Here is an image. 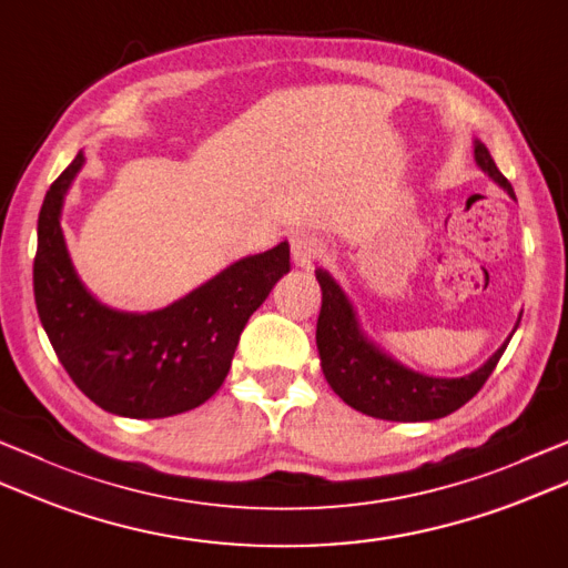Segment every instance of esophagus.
I'll return each instance as SVG.
<instances>
[{
    "label": "esophagus",
    "mask_w": 568,
    "mask_h": 568,
    "mask_svg": "<svg viewBox=\"0 0 568 568\" xmlns=\"http://www.w3.org/2000/svg\"><path fill=\"white\" fill-rule=\"evenodd\" d=\"M291 246H293V261L297 268H310L313 265L322 251H325V243H322L317 236H310V233H295L291 239Z\"/></svg>",
    "instance_id": "34e87169"
}]
</instances>
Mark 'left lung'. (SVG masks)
<instances>
[{
    "instance_id": "left-lung-1",
    "label": "left lung",
    "mask_w": 568,
    "mask_h": 568,
    "mask_svg": "<svg viewBox=\"0 0 568 568\" xmlns=\"http://www.w3.org/2000/svg\"><path fill=\"white\" fill-rule=\"evenodd\" d=\"M475 162L490 180L515 199V189L507 176L497 170L493 154L480 140L473 144ZM322 287V310L317 317V352L322 374L344 404L362 414L384 420H433L443 418L465 406L480 392L487 376L493 374L509 339H505L480 369L465 376H430L394 359L382 344H376L359 325L347 293L325 268H317Z\"/></svg>"
}]
</instances>
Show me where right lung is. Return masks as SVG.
Wrapping results in <instances>:
<instances>
[{
  "instance_id": "right-lung-1",
  "label": "right lung",
  "mask_w": 568,
  "mask_h": 568,
  "mask_svg": "<svg viewBox=\"0 0 568 568\" xmlns=\"http://www.w3.org/2000/svg\"><path fill=\"white\" fill-rule=\"evenodd\" d=\"M83 164L78 152L39 211L33 297L55 357L108 414L166 418L202 406L224 384L248 317L291 271V246L246 255L162 310H115L78 277L61 229L63 199Z\"/></svg>"
}]
</instances>
